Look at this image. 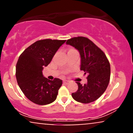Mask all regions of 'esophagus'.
Instances as JSON below:
<instances>
[{
  "label": "esophagus",
  "instance_id": "1",
  "mask_svg": "<svg viewBox=\"0 0 133 133\" xmlns=\"http://www.w3.org/2000/svg\"><path fill=\"white\" fill-rule=\"evenodd\" d=\"M69 83V81H68V80H65V81H63V84L67 85V84H68Z\"/></svg>",
  "mask_w": 133,
  "mask_h": 133
}]
</instances>
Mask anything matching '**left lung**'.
Masks as SVG:
<instances>
[{
  "mask_svg": "<svg viewBox=\"0 0 133 133\" xmlns=\"http://www.w3.org/2000/svg\"><path fill=\"white\" fill-rule=\"evenodd\" d=\"M66 44L79 51L80 69L88 75V82L84 85L76 82L78 89L72 94V97L79 103H92L104 92L108 86L111 75L110 64L104 53L88 38H72L67 41Z\"/></svg>",
  "mask_w": 133,
  "mask_h": 133,
  "instance_id": "obj_1",
  "label": "left lung"
}]
</instances>
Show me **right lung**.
Segmentation results:
<instances>
[{"label": "right lung", "mask_w": 133, "mask_h": 133, "mask_svg": "<svg viewBox=\"0 0 133 133\" xmlns=\"http://www.w3.org/2000/svg\"><path fill=\"white\" fill-rule=\"evenodd\" d=\"M65 42V40L52 39L36 41L19 56L16 64L17 81L24 95L34 103L46 105L57 98L62 80H49L43 76L42 70Z\"/></svg>", "instance_id": "right-lung-1"}]
</instances>
